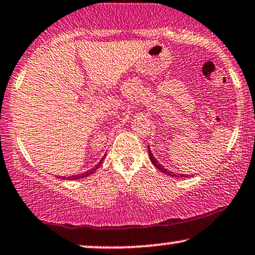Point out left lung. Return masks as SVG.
Returning a JSON list of instances; mask_svg holds the SVG:
<instances>
[{"label": "left lung", "mask_w": 255, "mask_h": 255, "mask_svg": "<svg viewBox=\"0 0 255 255\" xmlns=\"http://www.w3.org/2000/svg\"><path fill=\"white\" fill-rule=\"evenodd\" d=\"M147 147H148V153H149V157H150L151 163H153V165L155 166L156 168L160 170V172L165 173V174H167V175H169V176H174V178H175V176H176V178H185V176H188V175H183V174H178V173L170 172V170L166 169L165 167H163L162 165H161V163L159 162V161H157V160L155 159V156H154L153 154H151V151H150V149H149V146H147Z\"/></svg>", "instance_id": "obj_1"}]
</instances>
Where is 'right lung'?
<instances>
[{
	"label": "right lung",
	"instance_id": "obj_1",
	"mask_svg": "<svg viewBox=\"0 0 255 255\" xmlns=\"http://www.w3.org/2000/svg\"><path fill=\"white\" fill-rule=\"evenodd\" d=\"M106 156V155H105ZM105 156L102 157L101 159V161H100V162L98 163V165H96L94 168H92V169H89V170H87V172H85V173H82V174H80V175H73V176H68V178H66V180H79V179H81V178H86V176H89L90 174H93L95 172L96 169L99 168L100 166H101V163H102V161H104V159H105ZM63 179H64V176H63Z\"/></svg>",
	"mask_w": 255,
	"mask_h": 255
}]
</instances>
